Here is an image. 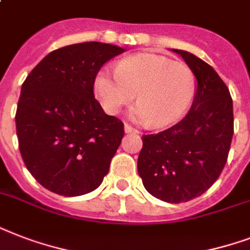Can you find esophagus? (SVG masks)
<instances>
[{
    "label": "esophagus",
    "instance_id": "34e87169",
    "mask_svg": "<svg viewBox=\"0 0 250 250\" xmlns=\"http://www.w3.org/2000/svg\"><path fill=\"white\" fill-rule=\"evenodd\" d=\"M125 133H137V129L133 128V127H131V125L125 123Z\"/></svg>",
    "mask_w": 250,
    "mask_h": 250
}]
</instances>
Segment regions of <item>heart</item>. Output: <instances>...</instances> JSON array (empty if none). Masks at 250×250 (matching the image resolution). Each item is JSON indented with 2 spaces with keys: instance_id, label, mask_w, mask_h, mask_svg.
<instances>
[{
  "instance_id": "1",
  "label": "heart",
  "mask_w": 250,
  "mask_h": 250,
  "mask_svg": "<svg viewBox=\"0 0 250 250\" xmlns=\"http://www.w3.org/2000/svg\"><path fill=\"white\" fill-rule=\"evenodd\" d=\"M94 92L109 114H118L136 96L139 102L129 117L162 128L188 111L196 94V76L184 62L141 53L122 60L117 71L101 70L94 80Z\"/></svg>"
}]
</instances>
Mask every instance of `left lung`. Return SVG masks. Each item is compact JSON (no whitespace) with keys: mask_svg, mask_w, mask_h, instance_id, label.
I'll return each instance as SVG.
<instances>
[{"mask_svg":"<svg viewBox=\"0 0 250 250\" xmlns=\"http://www.w3.org/2000/svg\"><path fill=\"white\" fill-rule=\"evenodd\" d=\"M193 71L197 85L186 117L170 128L143 136L137 172L145 189L171 204L201 196L219 178L233 135L232 98L210 64L171 49Z\"/></svg>","mask_w":250,"mask_h":250,"instance_id":"left-lung-1","label":"left lung"}]
</instances>
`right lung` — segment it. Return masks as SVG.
<instances>
[{
	"label": "right lung",
	"instance_id": "add662e5",
	"mask_svg": "<svg viewBox=\"0 0 250 250\" xmlns=\"http://www.w3.org/2000/svg\"><path fill=\"white\" fill-rule=\"evenodd\" d=\"M125 49L97 41L49 53L21 85L15 125L25 167L41 186L75 197L100 187L125 136L94 98L101 66Z\"/></svg>",
	"mask_w": 250,
	"mask_h": 250
}]
</instances>
